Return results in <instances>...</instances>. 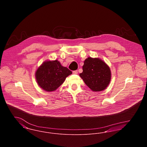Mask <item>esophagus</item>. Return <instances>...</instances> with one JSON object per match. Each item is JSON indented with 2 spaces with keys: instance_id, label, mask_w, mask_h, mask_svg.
Masks as SVG:
<instances>
[{
  "instance_id": "obj_1",
  "label": "esophagus",
  "mask_w": 147,
  "mask_h": 147,
  "mask_svg": "<svg viewBox=\"0 0 147 147\" xmlns=\"http://www.w3.org/2000/svg\"><path fill=\"white\" fill-rule=\"evenodd\" d=\"M73 74H78V70H74V71H73Z\"/></svg>"
}]
</instances>
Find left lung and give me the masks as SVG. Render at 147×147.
<instances>
[{
	"mask_svg": "<svg viewBox=\"0 0 147 147\" xmlns=\"http://www.w3.org/2000/svg\"><path fill=\"white\" fill-rule=\"evenodd\" d=\"M109 67L98 58L88 57L84 62L83 72L79 74L85 84L94 91H100L106 88L111 80Z\"/></svg>",
	"mask_w": 147,
	"mask_h": 147,
	"instance_id": "obj_1",
	"label": "left lung"
}]
</instances>
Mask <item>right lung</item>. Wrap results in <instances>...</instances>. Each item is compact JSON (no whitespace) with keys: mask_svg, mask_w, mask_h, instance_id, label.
<instances>
[{"mask_svg":"<svg viewBox=\"0 0 147 147\" xmlns=\"http://www.w3.org/2000/svg\"><path fill=\"white\" fill-rule=\"evenodd\" d=\"M72 73L67 67H63L57 60L46 61L36 72V78L38 85L43 90L52 91L63 84L66 77Z\"/></svg>","mask_w":147,"mask_h":147,"instance_id":"1","label":"right lung"}]
</instances>
